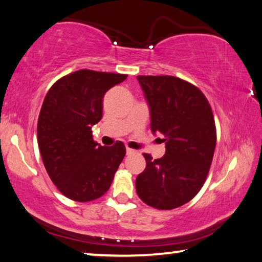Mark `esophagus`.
<instances>
[{"mask_svg":"<svg viewBox=\"0 0 262 262\" xmlns=\"http://www.w3.org/2000/svg\"><path fill=\"white\" fill-rule=\"evenodd\" d=\"M132 153H136L135 149H132L130 147H126V154L128 156V154H132Z\"/></svg>","mask_w":262,"mask_h":262,"instance_id":"1","label":"esophagus"}]
</instances>
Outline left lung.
Here are the masks:
<instances>
[{"mask_svg":"<svg viewBox=\"0 0 262 262\" xmlns=\"http://www.w3.org/2000/svg\"><path fill=\"white\" fill-rule=\"evenodd\" d=\"M151 113L153 134L160 132L166 153L153 160L144 153L146 168L136 179L144 203L171 210L191 201L207 180L216 147L215 118L204 94L177 76H137Z\"/></svg>","mask_w":262,"mask_h":262,"instance_id":"left-lung-1","label":"left lung"}]
</instances>
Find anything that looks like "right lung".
Instances as JSON below:
<instances>
[{
	"instance_id": "obj_1",
	"label": "right lung",
	"mask_w": 262,
	"mask_h": 262,
	"mask_svg": "<svg viewBox=\"0 0 262 262\" xmlns=\"http://www.w3.org/2000/svg\"><path fill=\"white\" fill-rule=\"evenodd\" d=\"M126 74L80 70L59 79L42 102L37 124L38 147L59 191L78 202L105 194L125 156L122 141L101 146L92 126L102 118L103 97Z\"/></svg>"
}]
</instances>
